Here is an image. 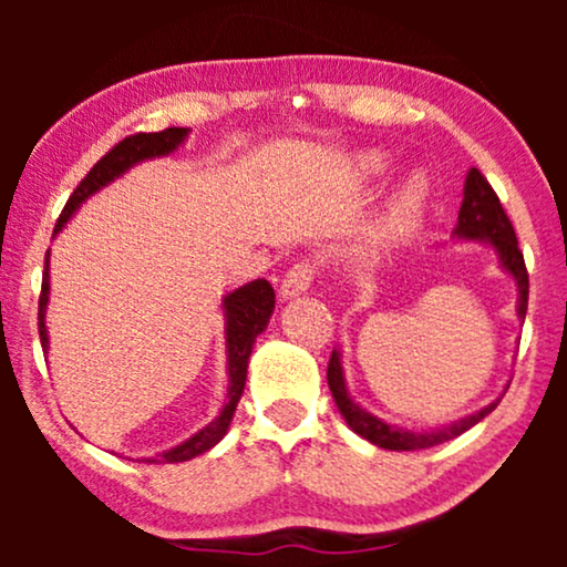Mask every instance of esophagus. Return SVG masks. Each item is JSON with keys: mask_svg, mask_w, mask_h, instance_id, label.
Instances as JSON below:
<instances>
[{"mask_svg": "<svg viewBox=\"0 0 567 567\" xmlns=\"http://www.w3.org/2000/svg\"><path fill=\"white\" fill-rule=\"evenodd\" d=\"M312 266H307V262H297L289 274L284 276L281 281V299H297L301 293L309 291V286H312Z\"/></svg>", "mask_w": 567, "mask_h": 567, "instance_id": "1", "label": "esophagus"}]
</instances>
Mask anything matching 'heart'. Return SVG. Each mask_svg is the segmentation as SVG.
Here are the masks:
<instances>
[{"instance_id":"obj_1","label":"heart","mask_w":567,"mask_h":567,"mask_svg":"<svg viewBox=\"0 0 567 567\" xmlns=\"http://www.w3.org/2000/svg\"><path fill=\"white\" fill-rule=\"evenodd\" d=\"M392 169V157L382 150H363L353 157V175L361 183H374ZM425 206H429V181L421 173H413L398 185L386 200L384 212L379 214L374 227H371L363 250L367 252H386L413 235L421 224Z\"/></svg>"}]
</instances>
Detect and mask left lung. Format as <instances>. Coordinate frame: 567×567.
Returning a JSON list of instances; mask_svg holds the SVG:
<instances>
[{
  "mask_svg": "<svg viewBox=\"0 0 567 567\" xmlns=\"http://www.w3.org/2000/svg\"><path fill=\"white\" fill-rule=\"evenodd\" d=\"M454 243H477L487 247L495 255V262L503 274L514 278L516 284V317L524 324L526 317V301H529V276H526L524 255L518 250L516 231L511 227L506 212H503L498 196L491 188V183L480 175V169L470 167L467 177H464V193H462V206H460V219L452 231ZM328 384L332 392V400L348 423V429L359 433L361 439H367L369 444L379 449H390V452H415V449H429L439 446L444 441H452L462 436L464 431H470L472 425H477L485 415H491L498 402L506 394L508 384L503 386V392L493 402H487L485 408L475 410V413L460 417V421L433 425V429H405V425L386 423L384 417L369 413L367 408L359 405L353 400L351 390L346 382V369H343V348H332L330 363H328Z\"/></svg>",
  "mask_w": 567,
  "mask_h": 567,
  "instance_id": "1",
  "label": "left lung"
}]
</instances>
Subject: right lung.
Returning a JSON list of instances; mask_svg holds the SVG:
<instances>
[{"label":"right lung","instance_id":"obj_1","mask_svg":"<svg viewBox=\"0 0 567 567\" xmlns=\"http://www.w3.org/2000/svg\"><path fill=\"white\" fill-rule=\"evenodd\" d=\"M190 128H165L157 134H136L123 138L121 144H115L95 167L90 169L87 177L76 185L72 198L66 200L64 212H61L53 237H59L69 221L74 219V214L80 212L82 204L100 193L107 185L118 181L128 173L131 167L142 165V162L167 157L181 150L188 142ZM51 250L45 252V274H43V289L41 301H38V330H41V346L43 353H49V328H45V312H49V299H51ZM276 309V293L266 278H255V281L239 286V289L229 291L221 299V312H224V346H227V400L219 410V415L212 423H206L204 429L190 433L188 439L181 441L177 446H169L165 452L154 456H138L136 462H150V464H175V462H188L193 456L208 452L219 441L227 436L231 417H235L237 402L243 398L245 382H247V363H250V353L258 336H262L270 322V315Z\"/></svg>","mask_w":567,"mask_h":567}]
</instances>
